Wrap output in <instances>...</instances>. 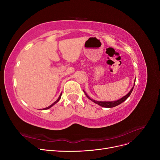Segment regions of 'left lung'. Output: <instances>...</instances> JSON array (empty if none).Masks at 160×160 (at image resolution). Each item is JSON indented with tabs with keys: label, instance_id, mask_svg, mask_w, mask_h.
<instances>
[{
	"label": "left lung",
	"instance_id": "obj_1",
	"mask_svg": "<svg viewBox=\"0 0 160 160\" xmlns=\"http://www.w3.org/2000/svg\"><path fill=\"white\" fill-rule=\"evenodd\" d=\"M135 79L133 87H134V85H135ZM133 88H132V89L130 90V91L129 92V93H128L126 95L123 96L122 98H121V99H118V100H117V101H95V100H94V99H92L91 98H90L88 96V95L85 93V91L84 90H83V92L85 93V95H86L87 97H88V98L89 99H90L91 101H93V102H94L95 103L98 104L99 105L101 106V107L107 108H114V107H115V106H118V105H119V104H121V103H122L123 102V101H125V100H126V99L129 98V95H131V93H132V91H133Z\"/></svg>",
	"mask_w": 160,
	"mask_h": 160
}]
</instances>
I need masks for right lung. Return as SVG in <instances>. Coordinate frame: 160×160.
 Listing matches in <instances>:
<instances>
[{
    "mask_svg": "<svg viewBox=\"0 0 160 160\" xmlns=\"http://www.w3.org/2000/svg\"><path fill=\"white\" fill-rule=\"evenodd\" d=\"M61 95H62V93H61V95H59V98H58V99H57V101H55V102H54V103H53L52 104H51V105H49V107H47V108H44V109H42V110H45V109H49V108H51L52 107V106H53V105H54L55 104H56V103H57L58 102V101H59L60 100V99H61Z\"/></svg>",
    "mask_w": 160,
    "mask_h": 160,
    "instance_id": "add662e5",
    "label": "right lung"
}]
</instances>
